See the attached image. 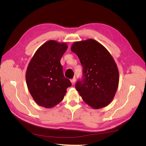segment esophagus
Segmentation results:
<instances>
[{"mask_svg":"<svg viewBox=\"0 0 146 146\" xmlns=\"http://www.w3.org/2000/svg\"><path fill=\"white\" fill-rule=\"evenodd\" d=\"M75 81H76V79L75 77H74L73 79L71 80V84H72V85H74L75 84Z\"/></svg>","mask_w":146,"mask_h":146,"instance_id":"esophagus-1","label":"esophagus"}]
</instances>
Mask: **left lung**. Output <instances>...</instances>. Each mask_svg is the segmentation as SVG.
Returning a JSON list of instances; mask_svg holds the SVG:
<instances>
[{"label": "left lung", "mask_w": 146, "mask_h": 146, "mask_svg": "<svg viewBox=\"0 0 146 146\" xmlns=\"http://www.w3.org/2000/svg\"><path fill=\"white\" fill-rule=\"evenodd\" d=\"M71 50L79 57L83 69V79L75 85L80 96L94 109L108 106L119 83V71L113 57L93 39L74 42Z\"/></svg>", "instance_id": "8db88e82"}]
</instances>
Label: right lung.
I'll use <instances>...</instances> for the list:
<instances>
[{"label": "right lung", "instance_id": "add662e5", "mask_svg": "<svg viewBox=\"0 0 146 146\" xmlns=\"http://www.w3.org/2000/svg\"><path fill=\"white\" fill-rule=\"evenodd\" d=\"M68 48L66 42L49 40L33 55L26 73L27 87L38 105L53 108L64 98L71 83L64 77L60 60Z\"/></svg>", "mask_w": 146, "mask_h": 146}]
</instances>
